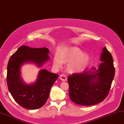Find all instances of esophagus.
Segmentation results:
<instances>
[{
    "label": "esophagus",
    "instance_id": "1",
    "mask_svg": "<svg viewBox=\"0 0 124 124\" xmlns=\"http://www.w3.org/2000/svg\"><path fill=\"white\" fill-rule=\"evenodd\" d=\"M59 79H60V80L63 81H66L67 80V77L64 74H61V75L60 76Z\"/></svg>",
    "mask_w": 124,
    "mask_h": 124
}]
</instances>
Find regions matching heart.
I'll use <instances>...</instances> for the list:
<instances>
[{"mask_svg":"<svg viewBox=\"0 0 124 124\" xmlns=\"http://www.w3.org/2000/svg\"><path fill=\"white\" fill-rule=\"evenodd\" d=\"M89 55L77 47H68L62 49L58 55L53 58V65L60 68L62 63H67L66 70L69 73L73 74L83 71L89 63Z\"/></svg>","mask_w":124,"mask_h":124,"instance_id":"heart-1","label":"heart"}]
</instances>
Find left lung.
Returning <instances> with one entry per match:
<instances>
[{"mask_svg": "<svg viewBox=\"0 0 124 124\" xmlns=\"http://www.w3.org/2000/svg\"><path fill=\"white\" fill-rule=\"evenodd\" d=\"M100 57L102 62L97 70L93 67L81 73L68 77L69 96L74 103L94 105L107 97L114 79L115 69L112 56L106 47L103 48Z\"/></svg>", "mask_w": 124, "mask_h": 124, "instance_id": "obj_1", "label": "left lung"}]
</instances>
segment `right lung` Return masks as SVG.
I'll return each instance as SVG.
<instances>
[{
    "instance_id": "right-lung-1",
    "label": "right lung",
    "mask_w": 124,
    "mask_h": 124,
    "mask_svg": "<svg viewBox=\"0 0 124 124\" xmlns=\"http://www.w3.org/2000/svg\"><path fill=\"white\" fill-rule=\"evenodd\" d=\"M46 47L31 48L22 46L11 56L8 64L7 83L15 101L22 107L36 109L43 106L50 94L51 88L58 77L46 70H40L36 82L25 84L20 77V68L26 62L34 63L38 67L50 59Z\"/></svg>"
}]
</instances>
